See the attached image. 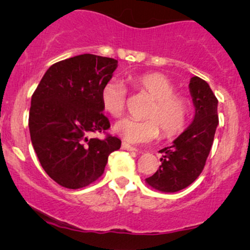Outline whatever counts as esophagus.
<instances>
[{"mask_svg": "<svg viewBox=\"0 0 250 250\" xmlns=\"http://www.w3.org/2000/svg\"><path fill=\"white\" fill-rule=\"evenodd\" d=\"M122 149L123 150H128V151H137L136 148L131 147V146H129L128 143H125V142L122 143Z\"/></svg>", "mask_w": 250, "mask_h": 250, "instance_id": "1", "label": "esophagus"}]
</instances>
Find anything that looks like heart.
I'll return each mask as SVG.
<instances>
[{"label": "heart", "mask_w": 250, "mask_h": 250, "mask_svg": "<svg viewBox=\"0 0 250 250\" xmlns=\"http://www.w3.org/2000/svg\"><path fill=\"white\" fill-rule=\"evenodd\" d=\"M130 83L134 90L147 94L153 99L145 117L135 121L125 119L115 125V131L131 143H147L157 139L160 130L163 137H173L186 128L189 119V102L176 93L174 83L160 73H147L133 76ZM100 101L105 113L114 119L122 117L127 107V90L115 79L102 85Z\"/></svg>", "instance_id": "obj_1"}]
</instances>
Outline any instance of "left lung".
<instances>
[{
    "label": "left lung",
    "mask_w": 250,
    "mask_h": 250,
    "mask_svg": "<svg viewBox=\"0 0 250 250\" xmlns=\"http://www.w3.org/2000/svg\"><path fill=\"white\" fill-rule=\"evenodd\" d=\"M191 96L196 108L194 121L175 140L173 146L160 150L161 166L146 181L149 186L166 193L188 187L202 173L219 125L217 99L205 80L191 77Z\"/></svg>",
    "instance_id": "1"
}]
</instances>
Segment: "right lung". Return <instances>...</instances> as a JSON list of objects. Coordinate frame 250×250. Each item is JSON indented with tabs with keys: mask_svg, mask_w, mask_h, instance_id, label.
I'll list each match as a JSON object with an SVG mask.
<instances>
[{
	"mask_svg": "<svg viewBox=\"0 0 250 250\" xmlns=\"http://www.w3.org/2000/svg\"><path fill=\"white\" fill-rule=\"evenodd\" d=\"M117 61L83 54L54 63L31 96L30 139L44 171L64 188L87 187L102 176L108 156L121 147L108 134L100 91ZM91 132L105 133L90 139Z\"/></svg>",
	"mask_w": 250,
	"mask_h": 250,
	"instance_id": "obj_1",
	"label": "right lung"
}]
</instances>
